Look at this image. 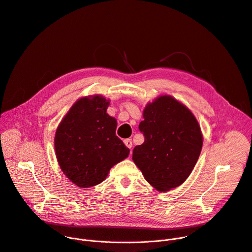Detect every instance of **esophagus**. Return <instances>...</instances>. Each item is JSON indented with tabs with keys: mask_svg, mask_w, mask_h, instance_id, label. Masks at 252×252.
<instances>
[{
	"mask_svg": "<svg viewBox=\"0 0 252 252\" xmlns=\"http://www.w3.org/2000/svg\"><path fill=\"white\" fill-rule=\"evenodd\" d=\"M124 144H125L128 148H131V147H132V140L129 139V138H128V139H125V140H124Z\"/></svg>",
	"mask_w": 252,
	"mask_h": 252,
	"instance_id": "obj_1",
	"label": "esophagus"
}]
</instances>
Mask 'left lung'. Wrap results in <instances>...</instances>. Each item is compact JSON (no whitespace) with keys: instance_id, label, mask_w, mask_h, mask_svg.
<instances>
[{"instance_id":"left-lung-1","label":"left lung","mask_w":252,"mask_h":252,"mask_svg":"<svg viewBox=\"0 0 252 252\" xmlns=\"http://www.w3.org/2000/svg\"><path fill=\"white\" fill-rule=\"evenodd\" d=\"M139 130L144 142L132 159L158 191L181 186L195 167L203 146L201 127L190 110L169 94L158 96L143 110Z\"/></svg>"}]
</instances>
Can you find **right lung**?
Segmentation results:
<instances>
[{"label":"right lung","instance_id":"add662e5","mask_svg":"<svg viewBox=\"0 0 252 252\" xmlns=\"http://www.w3.org/2000/svg\"><path fill=\"white\" fill-rule=\"evenodd\" d=\"M110 101L101 94L77 100L57 126L56 159L66 178L87 189L101 184L110 169L129 156L116 135L117 120L107 114Z\"/></svg>","mask_w":252,"mask_h":252}]
</instances>
